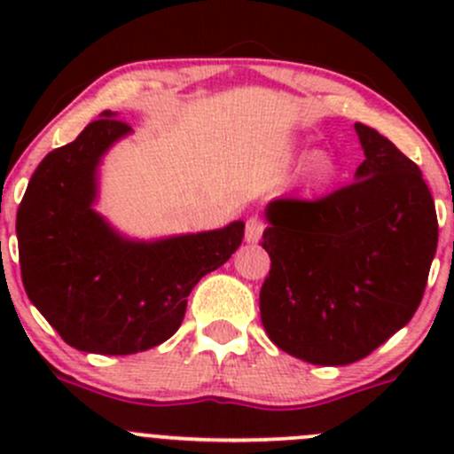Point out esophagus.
Listing matches in <instances>:
<instances>
[{"label":"esophagus","instance_id":"1","mask_svg":"<svg viewBox=\"0 0 454 454\" xmlns=\"http://www.w3.org/2000/svg\"><path fill=\"white\" fill-rule=\"evenodd\" d=\"M265 231V223L261 222L259 217H250L248 222H246V241L248 244H256V241L261 239V235H263Z\"/></svg>","mask_w":454,"mask_h":454}]
</instances>
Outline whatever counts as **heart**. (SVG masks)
I'll use <instances>...</instances> for the list:
<instances>
[{
  "label": "heart",
  "instance_id": "1",
  "mask_svg": "<svg viewBox=\"0 0 454 454\" xmlns=\"http://www.w3.org/2000/svg\"><path fill=\"white\" fill-rule=\"evenodd\" d=\"M308 171L316 182H323V180H327L329 176H332V162H329L327 155L316 153V155H312V158H309Z\"/></svg>",
  "mask_w": 454,
  "mask_h": 454
}]
</instances>
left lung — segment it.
Here are the masks:
<instances>
[{
	"mask_svg": "<svg viewBox=\"0 0 454 454\" xmlns=\"http://www.w3.org/2000/svg\"><path fill=\"white\" fill-rule=\"evenodd\" d=\"M356 134L364 162L351 184L265 208L261 323L278 349L312 364L367 358L404 327L437 250V213L418 164L363 122Z\"/></svg>",
	"mask_w": 454,
	"mask_h": 454,
	"instance_id": "left-lung-1",
	"label": "left lung"
}]
</instances>
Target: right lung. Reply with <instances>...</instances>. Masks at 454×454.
<instances>
[{"mask_svg":"<svg viewBox=\"0 0 454 454\" xmlns=\"http://www.w3.org/2000/svg\"><path fill=\"white\" fill-rule=\"evenodd\" d=\"M129 131L116 114H100L41 160L17 210L26 294L67 345L87 354H138L168 340L191 290L244 239V222L160 241H131L109 228L91 208L96 168Z\"/></svg>","mask_w":454,"mask_h":454,"instance_id":"add662e5","label":"right lung"}]
</instances>
